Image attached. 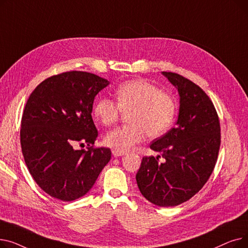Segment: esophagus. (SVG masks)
Returning a JSON list of instances; mask_svg holds the SVG:
<instances>
[{
  "label": "esophagus",
  "mask_w": 248,
  "mask_h": 248,
  "mask_svg": "<svg viewBox=\"0 0 248 248\" xmlns=\"http://www.w3.org/2000/svg\"><path fill=\"white\" fill-rule=\"evenodd\" d=\"M112 155H114V157H122V155H125L124 152H121V151H117V150H113L112 151Z\"/></svg>",
  "instance_id": "esophagus-1"
}]
</instances>
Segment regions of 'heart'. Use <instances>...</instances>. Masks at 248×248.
<instances>
[{
	"mask_svg": "<svg viewBox=\"0 0 248 248\" xmlns=\"http://www.w3.org/2000/svg\"><path fill=\"white\" fill-rule=\"evenodd\" d=\"M114 96L116 102L100 97L93 107L95 119L103 125H110L123 112H128L126 120L129 124L109 131L104 137V144L114 150H132L144 140L146 134L152 138L160 137L174 123L176 101L173 96L145 79L121 84Z\"/></svg>",
	"mask_w": 248,
	"mask_h": 248,
	"instance_id": "b5f03b06",
	"label": "heart"
}]
</instances>
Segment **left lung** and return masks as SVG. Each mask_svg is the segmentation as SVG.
Returning a JSON list of instances; mask_svg holds the SVG:
<instances>
[{
	"instance_id": "obj_1",
	"label": "left lung",
	"mask_w": 248,
	"mask_h": 248,
	"mask_svg": "<svg viewBox=\"0 0 248 248\" xmlns=\"http://www.w3.org/2000/svg\"><path fill=\"white\" fill-rule=\"evenodd\" d=\"M162 73L178 89V121L150 146L162 153L165 162H159L160 155L144 157L136 179L148 201L171 207L188 201L203 188L217 162L221 135L217 111L205 91L178 73Z\"/></svg>"
}]
</instances>
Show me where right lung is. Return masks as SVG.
Wrapping results in <instances>:
<instances>
[{"label":"right lung","mask_w":248,"mask_h":248,"mask_svg":"<svg viewBox=\"0 0 248 248\" xmlns=\"http://www.w3.org/2000/svg\"><path fill=\"white\" fill-rule=\"evenodd\" d=\"M109 81L95 74L67 71L39 84L21 121L23 157L37 185L68 202L85 195L110 161L108 148H93L97 129L91 116L95 95ZM86 142L87 150H76Z\"/></svg>","instance_id":"1"}]
</instances>
